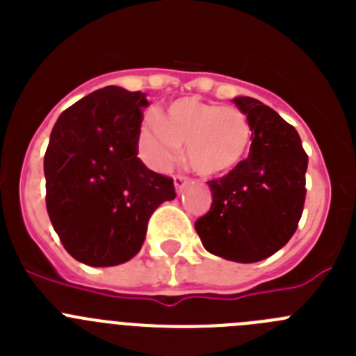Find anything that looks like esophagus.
Listing matches in <instances>:
<instances>
[{
	"mask_svg": "<svg viewBox=\"0 0 356 356\" xmlns=\"http://www.w3.org/2000/svg\"><path fill=\"white\" fill-rule=\"evenodd\" d=\"M172 180H175L176 193H181V191H184L185 185H187L188 178H187V176H184V175H175V178H172Z\"/></svg>",
	"mask_w": 356,
	"mask_h": 356,
	"instance_id": "obj_1",
	"label": "esophagus"
}]
</instances>
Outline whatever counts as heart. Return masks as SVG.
<instances>
[{"label": "heart", "instance_id": "heart-1", "mask_svg": "<svg viewBox=\"0 0 356 356\" xmlns=\"http://www.w3.org/2000/svg\"><path fill=\"white\" fill-rule=\"evenodd\" d=\"M253 128L248 115L235 106L176 99L165 119L149 114L139 130L143 156L155 169H168L187 146L188 165L200 175L219 176L244 162Z\"/></svg>", "mask_w": 356, "mask_h": 356}]
</instances>
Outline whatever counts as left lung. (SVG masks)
I'll return each instance as SVG.
<instances>
[{
  "label": "left lung",
  "instance_id": "1",
  "mask_svg": "<svg viewBox=\"0 0 356 356\" xmlns=\"http://www.w3.org/2000/svg\"><path fill=\"white\" fill-rule=\"evenodd\" d=\"M253 128L250 155L210 180L212 207L196 221L203 246L232 262H260L284 248L305 207L308 155L292 124L254 97H235Z\"/></svg>",
  "mask_w": 356,
  "mask_h": 356
}]
</instances>
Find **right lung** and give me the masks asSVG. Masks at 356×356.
<instances>
[{
  "mask_svg": "<svg viewBox=\"0 0 356 356\" xmlns=\"http://www.w3.org/2000/svg\"><path fill=\"white\" fill-rule=\"evenodd\" d=\"M146 94L108 85L64 110L44 155L46 209L65 251L92 267L128 262L147 221L176 197L169 176L139 159Z\"/></svg>",
  "mask_w": 356,
  "mask_h": 356,
  "instance_id": "right-lung-1",
  "label": "right lung"
}]
</instances>
